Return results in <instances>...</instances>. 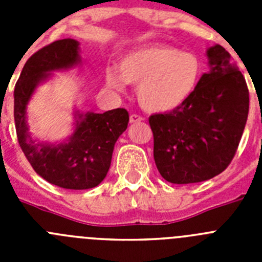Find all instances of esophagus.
<instances>
[{"label": "esophagus", "instance_id": "34e87169", "mask_svg": "<svg viewBox=\"0 0 262 262\" xmlns=\"http://www.w3.org/2000/svg\"><path fill=\"white\" fill-rule=\"evenodd\" d=\"M142 120L143 118L138 114H133L129 117V122H131V123H138V122H142Z\"/></svg>", "mask_w": 262, "mask_h": 262}]
</instances>
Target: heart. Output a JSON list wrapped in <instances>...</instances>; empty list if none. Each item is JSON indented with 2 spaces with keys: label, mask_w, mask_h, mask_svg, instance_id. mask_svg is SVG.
Instances as JSON below:
<instances>
[{
  "label": "heart",
  "mask_w": 262,
  "mask_h": 262,
  "mask_svg": "<svg viewBox=\"0 0 262 262\" xmlns=\"http://www.w3.org/2000/svg\"><path fill=\"white\" fill-rule=\"evenodd\" d=\"M118 69H106L107 88L123 92L124 82L138 85L139 105L149 113H165L182 105L202 76V64L194 53L164 45L144 46L126 53Z\"/></svg>",
  "instance_id": "1"
}]
</instances>
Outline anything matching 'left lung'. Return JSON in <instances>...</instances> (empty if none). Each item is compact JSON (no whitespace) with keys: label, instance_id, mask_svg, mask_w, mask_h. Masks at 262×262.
<instances>
[{"label":"left lung","instance_id":"left-lung-1","mask_svg":"<svg viewBox=\"0 0 262 262\" xmlns=\"http://www.w3.org/2000/svg\"><path fill=\"white\" fill-rule=\"evenodd\" d=\"M206 56L210 71L191 96L172 111L149 117L155 163L172 184L221 174L235 156L248 118V88L230 53L215 45Z\"/></svg>","mask_w":262,"mask_h":262}]
</instances>
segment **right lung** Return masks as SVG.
<instances>
[{"mask_svg": "<svg viewBox=\"0 0 262 262\" xmlns=\"http://www.w3.org/2000/svg\"><path fill=\"white\" fill-rule=\"evenodd\" d=\"M81 64L80 43L61 39L46 46L26 61L14 89V120L18 142L29 163L50 184L71 190L98 186L108 172L114 145L126 131L128 113L114 108L103 114L81 113L76 108L73 133L61 142H39L31 138L27 105L36 88L52 77Z\"/></svg>", "mask_w": 262, "mask_h": 262, "instance_id": "right-lung-1", "label": "right lung"}]
</instances>
